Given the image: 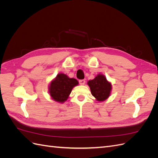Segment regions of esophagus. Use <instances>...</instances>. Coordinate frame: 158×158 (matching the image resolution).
<instances>
[{
  "label": "esophagus",
  "instance_id": "34e87169",
  "mask_svg": "<svg viewBox=\"0 0 158 158\" xmlns=\"http://www.w3.org/2000/svg\"><path fill=\"white\" fill-rule=\"evenodd\" d=\"M79 83L80 85H84L85 83V81L84 80H79Z\"/></svg>",
  "mask_w": 158,
  "mask_h": 158
}]
</instances>
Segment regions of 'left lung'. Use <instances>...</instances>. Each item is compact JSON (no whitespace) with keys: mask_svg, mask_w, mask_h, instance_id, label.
<instances>
[{"mask_svg":"<svg viewBox=\"0 0 158 158\" xmlns=\"http://www.w3.org/2000/svg\"><path fill=\"white\" fill-rule=\"evenodd\" d=\"M88 85L92 95L98 102L106 101L111 95L112 84L102 74H98L93 80H89Z\"/></svg>","mask_w":158,"mask_h":158,"instance_id":"obj_1","label":"left lung"}]
</instances>
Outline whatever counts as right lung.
<instances>
[{
	"label": "right lung",
	"instance_id": "1",
	"mask_svg": "<svg viewBox=\"0 0 158 158\" xmlns=\"http://www.w3.org/2000/svg\"><path fill=\"white\" fill-rule=\"evenodd\" d=\"M78 85V81L74 78H69L63 73H59L51 81L49 93L54 101L63 103L68 99L73 88Z\"/></svg>",
	"mask_w": 158,
	"mask_h": 158
}]
</instances>
